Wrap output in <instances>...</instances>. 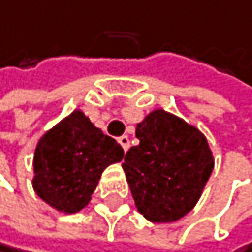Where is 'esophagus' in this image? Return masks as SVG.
<instances>
[{
	"label": "esophagus",
	"mask_w": 252,
	"mask_h": 252,
	"mask_svg": "<svg viewBox=\"0 0 252 252\" xmlns=\"http://www.w3.org/2000/svg\"><path fill=\"white\" fill-rule=\"evenodd\" d=\"M119 143H121L122 149H124L125 152L128 151V148H130V139H128V136H127V135H124V136L119 138Z\"/></svg>",
	"instance_id": "esophagus-1"
}]
</instances>
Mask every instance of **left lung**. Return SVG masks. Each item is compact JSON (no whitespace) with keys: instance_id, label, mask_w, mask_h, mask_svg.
Listing matches in <instances>:
<instances>
[{"instance_id":"obj_1","label":"left lung","mask_w":252,"mask_h":252,"mask_svg":"<svg viewBox=\"0 0 252 252\" xmlns=\"http://www.w3.org/2000/svg\"><path fill=\"white\" fill-rule=\"evenodd\" d=\"M138 146L122 168L138 211L151 222H175L193 210L214 168L208 139L195 125L154 109L136 125Z\"/></svg>"}]
</instances>
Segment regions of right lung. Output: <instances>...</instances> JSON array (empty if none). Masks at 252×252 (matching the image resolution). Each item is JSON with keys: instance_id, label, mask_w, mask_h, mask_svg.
<instances>
[{"instance_id": "right-lung-1", "label": "right lung", "mask_w": 252, "mask_h": 252, "mask_svg": "<svg viewBox=\"0 0 252 252\" xmlns=\"http://www.w3.org/2000/svg\"><path fill=\"white\" fill-rule=\"evenodd\" d=\"M122 158L121 144L74 109L36 144L33 189L54 210L79 213L89 205L101 173Z\"/></svg>"}]
</instances>
